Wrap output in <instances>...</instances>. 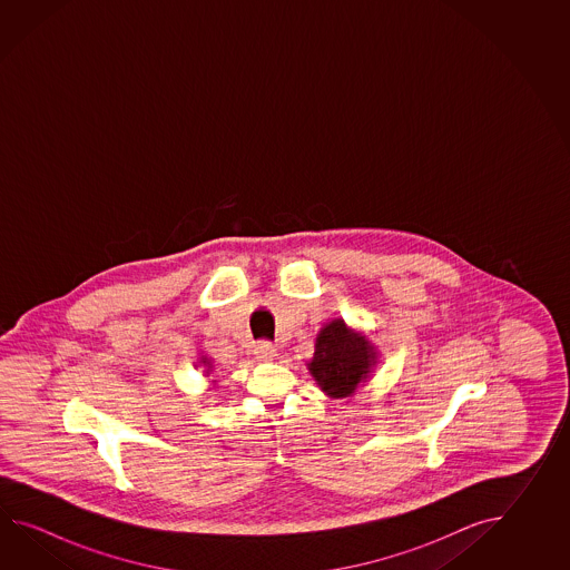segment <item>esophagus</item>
<instances>
[{"mask_svg": "<svg viewBox=\"0 0 570 570\" xmlns=\"http://www.w3.org/2000/svg\"><path fill=\"white\" fill-rule=\"evenodd\" d=\"M255 354L256 358H261V361H273L277 356V348L267 340H263V342L256 344Z\"/></svg>", "mask_w": 570, "mask_h": 570, "instance_id": "34e87169", "label": "esophagus"}]
</instances>
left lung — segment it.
I'll return each mask as SVG.
<instances>
[{
    "instance_id": "1",
    "label": "left lung",
    "mask_w": 570,
    "mask_h": 570,
    "mask_svg": "<svg viewBox=\"0 0 570 570\" xmlns=\"http://www.w3.org/2000/svg\"><path fill=\"white\" fill-rule=\"evenodd\" d=\"M373 364L375 352L364 336L354 334L342 320H334L317 334L309 371L330 397H348Z\"/></svg>"
}]
</instances>
